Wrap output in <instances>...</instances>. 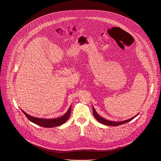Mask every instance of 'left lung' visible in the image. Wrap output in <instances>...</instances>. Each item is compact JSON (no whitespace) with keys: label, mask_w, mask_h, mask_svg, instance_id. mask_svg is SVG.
Segmentation results:
<instances>
[{"label":"left lung","mask_w":161,"mask_h":161,"mask_svg":"<svg viewBox=\"0 0 161 161\" xmlns=\"http://www.w3.org/2000/svg\"><path fill=\"white\" fill-rule=\"evenodd\" d=\"M93 115H94V117L95 118V119L100 123L103 124V125H108V126H119V125H123V124H125V123H126L130 121H131L132 119H133L135 117L137 116H135L134 117H133L131 119H129L128 120H126V121H121V122H114V121H108L107 120L103 118H102L101 116H100L99 115L97 114L95 109H94L93 106Z\"/></svg>","instance_id":"obj_1"}]
</instances>
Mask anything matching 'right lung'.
<instances>
[{
  "label": "right lung",
  "instance_id": "right-lung-1",
  "mask_svg": "<svg viewBox=\"0 0 161 161\" xmlns=\"http://www.w3.org/2000/svg\"><path fill=\"white\" fill-rule=\"evenodd\" d=\"M71 107L69 108L68 111L66 112V113L62 117L59 118H56V119H42V118H34L32 117L31 116H30L29 114H26L25 111H23L22 110V111L23 112V113L25 114V115L26 116V118L32 123L39 125L42 127H44V128H53L56 126H60L63 124H64L65 122H66L71 114Z\"/></svg>",
  "mask_w": 161,
  "mask_h": 161
}]
</instances>
